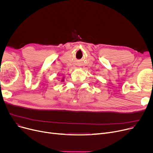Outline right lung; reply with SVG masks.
Here are the masks:
<instances>
[{"mask_svg":"<svg viewBox=\"0 0 153 153\" xmlns=\"http://www.w3.org/2000/svg\"><path fill=\"white\" fill-rule=\"evenodd\" d=\"M62 81H63V79H62Z\"/></svg>","mask_w":153,"mask_h":153,"instance_id":"add662e5","label":"right lung"}]
</instances>
